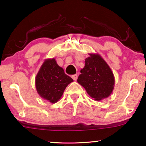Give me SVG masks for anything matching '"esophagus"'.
Returning <instances> with one entry per match:
<instances>
[{
	"label": "esophagus",
	"mask_w": 146,
	"mask_h": 146,
	"mask_svg": "<svg viewBox=\"0 0 146 146\" xmlns=\"http://www.w3.org/2000/svg\"><path fill=\"white\" fill-rule=\"evenodd\" d=\"M72 79L74 80H77L78 79V75L77 74H74V75H72Z\"/></svg>",
	"instance_id": "obj_1"
}]
</instances>
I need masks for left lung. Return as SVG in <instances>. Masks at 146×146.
<instances>
[{"mask_svg": "<svg viewBox=\"0 0 146 146\" xmlns=\"http://www.w3.org/2000/svg\"><path fill=\"white\" fill-rule=\"evenodd\" d=\"M77 82L94 100L100 101L112 93L115 84L113 74L98 54H89Z\"/></svg>", "mask_w": 146, "mask_h": 146, "instance_id": "left-lung-1", "label": "left lung"}]
</instances>
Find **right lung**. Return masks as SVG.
I'll list each match as a JSON object with an SVG mask.
<instances>
[{
    "instance_id": "obj_1",
    "label": "right lung",
    "mask_w": 146,
    "mask_h": 146,
    "mask_svg": "<svg viewBox=\"0 0 146 146\" xmlns=\"http://www.w3.org/2000/svg\"><path fill=\"white\" fill-rule=\"evenodd\" d=\"M73 80L64 73L54 58L46 59L35 78V86L42 98L52 104L57 102L67 86Z\"/></svg>"
}]
</instances>
